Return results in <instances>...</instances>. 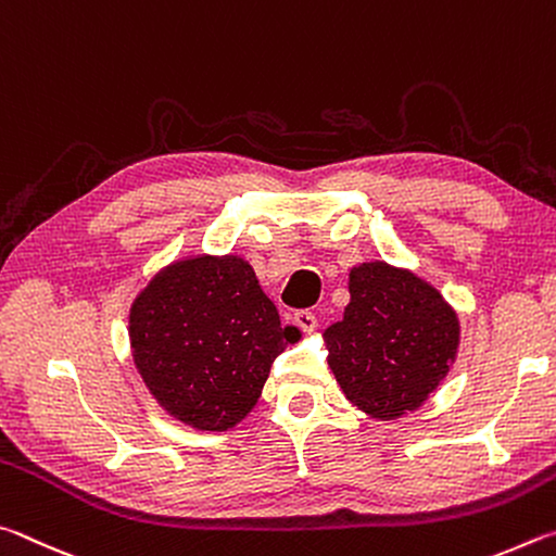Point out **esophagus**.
Returning a JSON list of instances; mask_svg holds the SVG:
<instances>
[{"instance_id": "obj_1", "label": "esophagus", "mask_w": 556, "mask_h": 556, "mask_svg": "<svg viewBox=\"0 0 556 556\" xmlns=\"http://www.w3.org/2000/svg\"><path fill=\"white\" fill-rule=\"evenodd\" d=\"M295 325L303 329V332H313V329H317V317L315 313H309V309H300V313H295Z\"/></svg>"}]
</instances>
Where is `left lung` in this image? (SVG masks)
<instances>
[{
  "label": "left lung",
  "mask_w": 556,
  "mask_h": 556,
  "mask_svg": "<svg viewBox=\"0 0 556 556\" xmlns=\"http://www.w3.org/2000/svg\"><path fill=\"white\" fill-rule=\"evenodd\" d=\"M349 293L344 319L325 332L344 395L378 420L415 410L454 362L456 315L432 286L383 261L354 268Z\"/></svg>",
  "instance_id": "left-lung-1"
}]
</instances>
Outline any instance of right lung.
<instances>
[{"label":"right lung","instance_id":"1","mask_svg":"<svg viewBox=\"0 0 556 556\" xmlns=\"http://www.w3.org/2000/svg\"><path fill=\"white\" fill-rule=\"evenodd\" d=\"M129 337L155 401L185 425L222 432L256 405L298 329L280 325L247 261L200 256L151 280L131 307Z\"/></svg>","mask_w":556,"mask_h":556}]
</instances>
